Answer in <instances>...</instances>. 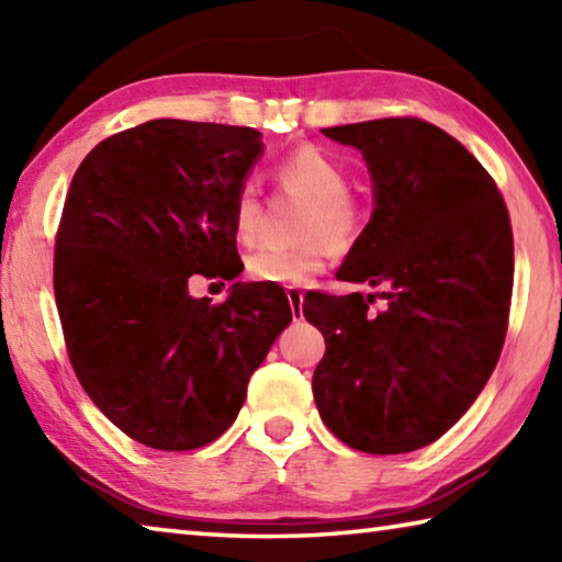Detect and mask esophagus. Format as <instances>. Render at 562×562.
Instances as JSON below:
<instances>
[{
    "mask_svg": "<svg viewBox=\"0 0 562 562\" xmlns=\"http://www.w3.org/2000/svg\"><path fill=\"white\" fill-rule=\"evenodd\" d=\"M288 300H290V307H292V317L300 319L302 317V300H304V292L300 288H288Z\"/></svg>",
    "mask_w": 562,
    "mask_h": 562,
    "instance_id": "obj_1",
    "label": "esophagus"
}]
</instances>
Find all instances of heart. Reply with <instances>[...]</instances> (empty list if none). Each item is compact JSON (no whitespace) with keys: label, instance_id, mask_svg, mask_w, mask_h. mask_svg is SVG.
<instances>
[{"label":"heart","instance_id":"heart-1","mask_svg":"<svg viewBox=\"0 0 562 562\" xmlns=\"http://www.w3.org/2000/svg\"><path fill=\"white\" fill-rule=\"evenodd\" d=\"M278 183L307 198L300 211L297 243L265 245L247 260V272L260 282L304 284L325 268L329 240L347 247L367 225V211L351 193V173L337 156L319 146H302L274 166ZM265 203L258 186L247 180L233 201V233L243 245H255L262 235Z\"/></svg>","mask_w":562,"mask_h":562}]
</instances>
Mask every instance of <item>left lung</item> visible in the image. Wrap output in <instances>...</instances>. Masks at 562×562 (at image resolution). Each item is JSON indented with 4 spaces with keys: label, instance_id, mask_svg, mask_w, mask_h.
Returning <instances> with one entry per match:
<instances>
[{
    "label": "left lung",
    "instance_id": "1",
    "mask_svg": "<svg viewBox=\"0 0 562 562\" xmlns=\"http://www.w3.org/2000/svg\"><path fill=\"white\" fill-rule=\"evenodd\" d=\"M367 158L374 215L337 278L379 288L307 292L322 335L312 376L322 422L364 453H408L465 414L498 364L513 292V231L496 180L429 121L322 128ZM385 300L382 311L368 304Z\"/></svg>",
    "mask_w": 562,
    "mask_h": 562
}]
</instances>
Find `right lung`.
<instances>
[{
  "instance_id": "1",
  "label": "right lung",
  "mask_w": 562,
  "mask_h": 562,
  "mask_svg": "<svg viewBox=\"0 0 562 562\" xmlns=\"http://www.w3.org/2000/svg\"><path fill=\"white\" fill-rule=\"evenodd\" d=\"M260 150L250 126L156 119L103 138L71 178L54 247L66 355L103 416L150 449L231 429L292 319L278 284L188 294L190 274H240L233 201Z\"/></svg>"
}]
</instances>
